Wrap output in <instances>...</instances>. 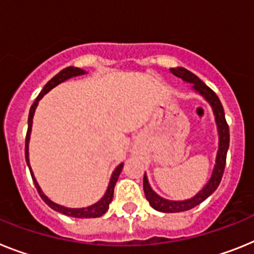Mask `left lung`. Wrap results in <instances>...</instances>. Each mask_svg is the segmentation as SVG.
<instances>
[{
    "label": "left lung",
    "instance_id": "8db88e82",
    "mask_svg": "<svg viewBox=\"0 0 254 254\" xmlns=\"http://www.w3.org/2000/svg\"><path fill=\"white\" fill-rule=\"evenodd\" d=\"M175 76L182 78L183 80L188 81V83H193V88L197 92H199L202 96L206 98L209 102V105L212 106L213 114H215L216 123H217V127H219V134H220V147L219 152H217V158H216V166L213 169L212 176L207 185L204 187L199 193L194 198L188 200H167L161 198L160 195L154 193L152 188L149 187L147 176L144 174L143 178V189H144V194L147 200L149 202L154 209H157L160 212H167V213H175V212H183V211H188L191 209L193 207L198 206L202 203L206 198H208L213 191L217 189L220 182L224 175L225 165H226V154H228L229 149V142H230V133H229V125L225 119V112L224 107H222L221 102H220L219 97L216 96V93L209 87H207L203 81L200 80L198 76L190 72L189 70L184 69V67H176V69H171Z\"/></svg>",
    "mask_w": 254,
    "mask_h": 254
}]
</instances>
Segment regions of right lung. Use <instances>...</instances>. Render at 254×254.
<instances>
[{"instance_id": "add662e5", "label": "right lung", "mask_w": 254, "mask_h": 254, "mask_svg": "<svg viewBox=\"0 0 254 254\" xmlns=\"http://www.w3.org/2000/svg\"><path fill=\"white\" fill-rule=\"evenodd\" d=\"M83 74H85L84 70L78 69V67H74V66H69V67H66V69L61 70V71L59 72L57 75H55L54 78L51 79L47 84L45 85V88L42 89L41 93L38 94L37 100L34 101V103H33L32 107H30L29 118H28V131H26V136H25V160H26V164H28V166H29L30 175H32V179H33V182H34L35 188H37V190H38V193H39V195H41L42 199L45 200L46 204H48L51 208L55 209V211H57V212H61L66 216H70V217H76V219H93V217H101V216H102L103 213H106V211L109 209V206H110V203H111L112 197H114L115 184H116V182H118L119 175H120L121 170H123V164L119 165V166L116 167V170L114 171V174H112V178H111V180H110L107 191H106V194L103 195V198L100 200V202H97L96 204H93V206H90V207H87V208H67V207H63V206H59V204L54 203V202L48 199L45 194H43V191L41 190L38 183H37L34 175H33L32 169H30L29 152H28V148H29L30 130H32L33 115H34L35 107H37V105H38V101L41 100L42 97L45 96L46 93H47L48 90H51L52 88H55L57 84L63 83L64 80H66V79H69V78H72V76H76V75H83Z\"/></svg>"}]
</instances>
